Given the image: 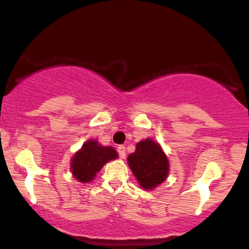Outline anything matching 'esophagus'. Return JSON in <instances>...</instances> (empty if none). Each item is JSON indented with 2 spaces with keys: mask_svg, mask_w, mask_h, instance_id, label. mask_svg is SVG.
Returning a JSON list of instances; mask_svg holds the SVG:
<instances>
[{
  "mask_svg": "<svg viewBox=\"0 0 249 249\" xmlns=\"http://www.w3.org/2000/svg\"><path fill=\"white\" fill-rule=\"evenodd\" d=\"M126 149H125V145H119L118 147V153H119V157L122 158V159H124L125 157H126Z\"/></svg>",
  "mask_w": 249,
  "mask_h": 249,
  "instance_id": "1",
  "label": "esophagus"
}]
</instances>
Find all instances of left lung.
Listing matches in <instances>:
<instances>
[{"instance_id": "8db88e82", "label": "left lung", "mask_w": 249, "mask_h": 249, "mask_svg": "<svg viewBox=\"0 0 249 249\" xmlns=\"http://www.w3.org/2000/svg\"><path fill=\"white\" fill-rule=\"evenodd\" d=\"M127 164L141 188L153 190L166 180L170 162L157 141L145 139L136 144V150L127 157Z\"/></svg>"}]
</instances>
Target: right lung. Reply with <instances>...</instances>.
Returning a JSON list of instances; mask_svg holds the SVG:
<instances>
[{
  "instance_id": "1",
  "label": "right lung",
  "mask_w": 249,
  "mask_h": 249,
  "mask_svg": "<svg viewBox=\"0 0 249 249\" xmlns=\"http://www.w3.org/2000/svg\"><path fill=\"white\" fill-rule=\"evenodd\" d=\"M117 158L118 153L113 147L100 144L96 140H89L72 157L71 172L78 182L89 183L105 164Z\"/></svg>"
}]
</instances>
